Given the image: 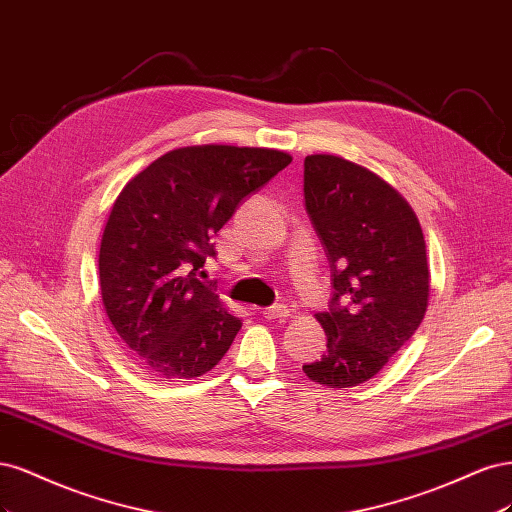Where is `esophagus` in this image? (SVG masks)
I'll list each match as a JSON object with an SVG mask.
<instances>
[{"label": "esophagus", "mask_w": 512, "mask_h": 512, "mask_svg": "<svg viewBox=\"0 0 512 512\" xmlns=\"http://www.w3.org/2000/svg\"><path fill=\"white\" fill-rule=\"evenodd\" d=\"M261 317H263V319H268V321H272V319L285 321V319L289 317V308H287V306H283V304L270 306V308H263V310H261Z\"/></svg>", "instance_id": "obj_1"}]
</instances>
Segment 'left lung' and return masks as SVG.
I'll return each mask as SVG.
<instances>
[{"instance_id": "8db88e82", "label": "left lung", "mask_w": 512, "mask_h": 512, "mask_svg": "<svg viewBox=\"0 0 512 512\" xmlns=\"http://www.w3.org/2000/svg\"><path fill=\"white\" fill-rule=\"evenodd\" d=\"M304 200L332 268L334 298L315 315L327 351L302 370L323 387H357L387 366L425 317L423 232L387 180L338 155L304 159Z\"/></svg>"}]
</instances>
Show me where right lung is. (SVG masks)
Returning a JSON list of instances; mask_svg holds the SVG:
<instances>
[{
	"instance_id": "obj_1",
	"label": "right lung",
	"mask_w": 512,
	"mask_h": 512,
	"mask_svg": "<svg viewBox=\"0 0 512 512\" xmlns=\"http://www.w3.org/2000/svg\"><path fill=\"white\" fill-rule=\"evenodd\" d=\"M289 163L276 148L183 146L123 187L104 227L100 287L112 327L142 368L195 378L223 359L242 321L197 270L240 200Z\"/></svg>"
}]
</instances>
